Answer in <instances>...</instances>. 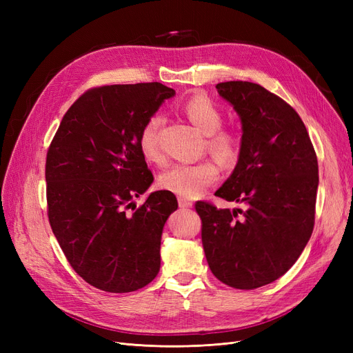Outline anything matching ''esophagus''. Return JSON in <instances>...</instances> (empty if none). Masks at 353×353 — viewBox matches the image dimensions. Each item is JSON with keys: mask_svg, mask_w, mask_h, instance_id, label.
Here are the masks:
<instances>
[{"mask_svg": "<svg viewBox=\"0 0 353 353\" xmlns=\"http://www.w3.org/2000/svg\"><path fill=\"white\" fill-rule=\"evenodd\" d=\"M178 205H179V208H191V206H193V201L188 200V199L179 197L178 199Z\"/></svg>", "mask_w": 353, "mask_h": 353, "instance_id": "obj_1", "label": "esophagus"}]
</instances>
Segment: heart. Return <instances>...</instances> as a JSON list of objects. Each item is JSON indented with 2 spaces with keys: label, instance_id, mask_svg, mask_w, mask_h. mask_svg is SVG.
<instances>
[{
  "label": "heart",
  "instance_id": "b5f03b06",
  "mask_svg": "<svg viewBox=\"0 0 353 353\" xmlns=\"http://www.w3.org/2000/svg\"><path fill=\"white\" fill-rule=\"evenodd\" d=\"M183 112L197 130L206 135V147L219 163L230 166L239 160L240 137L221 128L223 122L222 112L208 95L197 94L190 97ZM160 114L148 117L141 128L138 144L143 156L150 162H160L162 152L159 144V131L162 126ZM219 179V168L212 160H201L197 163H176L162 174L159 184L163 190L170 191L183 199H196Z\"/></svg>",
  "mask_w": 353,
  "mask_h": 353
}]
</instances>
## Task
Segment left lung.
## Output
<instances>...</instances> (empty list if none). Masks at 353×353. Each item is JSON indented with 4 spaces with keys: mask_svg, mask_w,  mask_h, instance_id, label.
Returning <instances> with one entry per match:
<instances>
[{
    "mask_svg": "<svg viewBox=\"0 0 353 353\" xmlns=\"http://www.w3.org/2000/svg\"><path fill=\"white\" fill-rule=\"evenodd\" d=\"M243 126L237 166L215 196L245 209L196 203L212 274L240 290L280 279L303 252L315 223L318 160L301 116L259 83L216 85Z\"/></svg>",
    "mask_w": 353,
    "mask_h": 353,
    "instance_id": "1",
    "label": "left lung"
}]
</instances>
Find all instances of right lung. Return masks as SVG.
<instances>
[{
	"instance_id": "add662e5",
	"label": "right lung",
	"mask_w": 353,
	"mask_h": 353,
	"mask_svg": "<svg viewBox=\"0 0 353 353\" xmlns=\"http://www.w3.org/2000/svg\"><path fill=\"white\" fill-rule=\"evenodd\" d=\"M174 94L159 82L91 88L48 147L51 230L74 272L103 292H135L159 274L160 239L176 197L154 191L140 208L132 199L154 179L138 144L141 128Z\"/></svg>"
}]
</instances>
